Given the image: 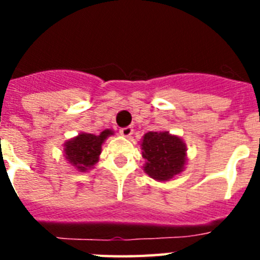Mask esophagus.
Segmentation results:
<instances>
[{
  "mask_svg": "<svg viewBox=\"0 0 260 260\" xmlns=\"http://www.w3.org/2000/svg\"><path fill=\"white\" fill-rule=\"evenodd\" d=\"M133 132H134L133 126H126V127H122L121 130H119V133H121L123 137H130V135L133 134Z\"/></svg>",
  "mask_w": 260,
  "mask_h": 260,
  "instance_id": "34e87169",
  "label": "esophagus"
}]
</instances>
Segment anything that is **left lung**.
<instances>
[{"mask_svg":"<svg viewBox=\"0 0 260 260\" xmlns=\"http://www.w3.org/2000/svg\"><path fill=\"white\" fill-rule=\"evenodd\" d=\"M142 155L144 171L158 181H168L180 173L186 161L185 143L167 132H150L143 137Z\"/></svg>","mask_w":260,"mask_h":260,"instance_id":"obj_1","label":"left lung"}]
</instances>
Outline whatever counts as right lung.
<instances>
[{"instance_id":"right-lung-1","label":"right lung","mask_w":260,"mask_h":260,"mask_svg":"<svg viewBox=\"0 0 260 260\" xmlns=\"http://www.w3.org/2000/svg\"><path fill=\"white\" fill-rule=\"evenodd\" d=\"M112 134H113L112 130H104L100 134L78 135L74 139L66 142V158L80 172L87 171L99 161L103 142Z\"/></svg>"}]
</instances>
